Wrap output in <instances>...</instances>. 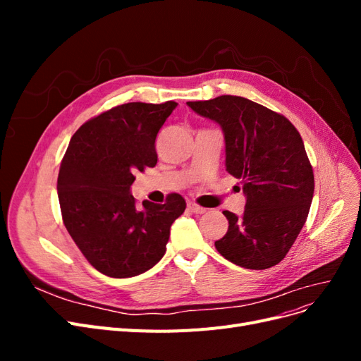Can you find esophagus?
Masks as SVG:
<instances>
[{"mask_svg": "<svg viewBox=\"0 0 361 361\" xmlns=\"http://www.w3.org/2000/svg\"><path fill=\"white\" fill-rule=\"evenodd\" d=\"M188 209L191 211V212H194V214H204L207 209L206 207H202V206H199V204H195V203H188Z\"/></svg>", "mask_w": 361, "mask_h": 361, "instance_id": "obj_1", "label": "esophagus"}]
</instances>
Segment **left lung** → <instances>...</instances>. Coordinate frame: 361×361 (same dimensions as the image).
I'll return each mask as SVG.
<instances>
[{"label": "left lung", "mask_w": 361, "mask_h": 361, "mask_svg": "<svg viewBox=\"0 0 361 361\" xmlns=\"http://www.w3.org/2000/svg\"><path fill=\"white\" fill-rule=\"evenodd\" d=\"M187 105L221 126L226 171L241 180L247 199L241 216L223 212L228 228L215 248L247 269L277 265L307 220L314 191L300 133L285 116L241 96Z\"/></svg>", "instance_id": "obj_1"}]
</instances>
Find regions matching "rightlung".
<instances>
[{
  "instance_id": "right-lung-1",
  "label": "right lung",
  "mask_w": 361,
  "mask_h": 361,
  "mask_svg": "<svg viewBox=\"0 0 361 361\" xmlns=\"http://www.w3.org/2000/svg\"><path fill=\"white\" fill-rule=\"evenodd\" d=\"M176 102H129L85 122L71 138L57 191L63 223L84 257L102 274H143L166 253L173 221L187 207L180 194L164 204L130 194L137 171L155 167V140Z\"/></svg>"
}]
</instances>
